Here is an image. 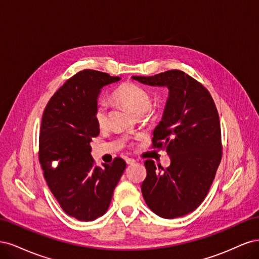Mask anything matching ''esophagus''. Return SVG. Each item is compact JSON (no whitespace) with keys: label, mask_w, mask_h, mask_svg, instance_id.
I'll use <instances>...</instances> for the list:
<instances>
[{"label":"esophagus","mask_w":259,"mask_h":259,"mask_svg":"<svg viewBox=\"0 0 259 259\" xmlns=\"http://www.w3.org/2000/svg\"><path fill=\"white\" fill-rule=\"evenodd\" d=\"M135 160L134 159H126V164H128V165H133V164H135Z\"/></svg>","instance_id":"obj_1"}]
</instances>
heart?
Instances as JSON below:
<instances>
[{
	"label": "heart",
	"instance_id": "obj_1",
	"mask_svg": "<svg viewBox=\"0 0 259 259\" xmlns=\"http://www.w3.org/2000/svg\"><path fill=\"white\" fill-rule=\"evenodd\" d=\"M113 98L117 103L126 107L128 110L136 116L143 115L150 107V96L142 86L124 83L114 94ZM95 121L98 126L103 127L107 124V107L105 104H99L95 109Z\"/></svg>",
	"mask_w": 259,
	"mask_h": 259
}]
</instances>
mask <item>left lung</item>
Returning <instances> with one entry per match:
<instances>
[{
	"mask_svg": "<svg viewBox=\"0 0 259 259\" xmlns=\"http://www.w3.org/2000/svg\"><path fill=\"white\" fill-rule=\"evenodd\" d=\"M168 90L153 147L165 148L170 165L147 160L143 197L153 213L176 218L191 213L205 199L222 159V132L214 100L199 82L179 70L152 76H132Z\"/></svg>",
	"mask_w": 259,
	"mask_h": 259,
	"instance_id": "8db88e82",
	"label": "left lung"
}]
</instances>
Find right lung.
Masks as SVG:
<instances>
[{
  "mask_svg": "<svg viewBox=\"0 0 259 259\" xmlns=\"http://www.w3.org/2000/svg\"><path fill=\"white\" fill-rule=\"evenodd\" d=\"M120 80L83 70L55 93L43 113L38 159L44 177L61 208L77 221L93 222L106 213L126 167L121 158L94 166L91 154L99 134L94 114L101 90Z\"/></svg>",
  "mask_w": 259,
  "mask_h": 259,
  "instance_id": "1",
  "label": "right lung"
}]
</instances>
